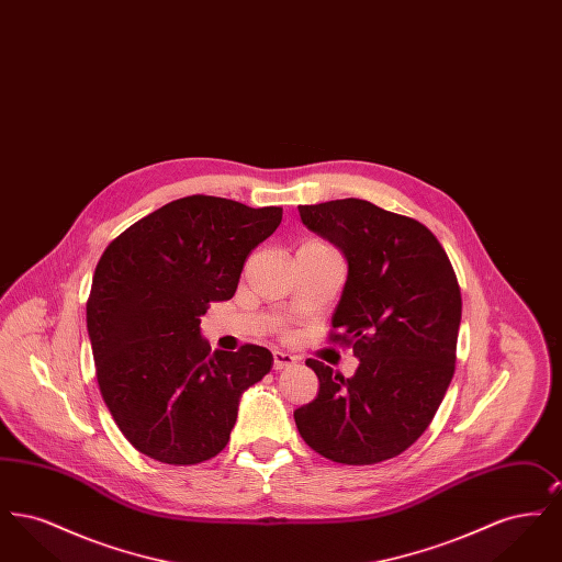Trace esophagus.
I'll return each instance as SVG.
<instances>
[{"instance_id":"1","label":"esophagus","mask_w":562,"mask_h":562,"mask_svg":"<svg viewBox=\"0 0 562 562\" xmlns=\"http://www.w3.org/2000/svg\"><path fill=\"white\" fill-rule=\"evenodd\" d=\"M293 364H296V356L289 353V351H280V349L273 351V369H276V371L289 369V367H293Z\"/></svg>"}]
</instances>
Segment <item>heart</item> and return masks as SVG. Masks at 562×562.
<instances>
[{
	"label": "heart",
	"instance_id": "b5f03b06",
	"mask_svg": "<svg viewBox=\"0 0 562 562\" xmlns=\"http://www.w3.org/2000/svg\"><path fill=\"white\" fill-rule=\"evenodd\" d=\"M307 246H314V248H330L328 244H324V241H305Z\"/></svg>",
	"mask_w": 562,
	"mask_h": 562
}]
</instances>
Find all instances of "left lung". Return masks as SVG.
I'll return each instance as SVG.
<instances>
[{"mask_svg":"<svg viewBox=\"0 0 562 562\" xmlns=\"http://www.w3.org/2000/svg\"><path fill=\"white\" fill-rule=\"evenodd\" d=\"M301 221L348 259L330 344L353 349V376L321 360L305 364L321 390L294 424L322 457L371 465L404 453L428 429L457 360L461 291L428 227L367 200L299 206Z\"/></svg>","mask_w":562,"mask_h":562,"instance_id":"1","label":"left lung"}]
</instances>
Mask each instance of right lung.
<instances>
[{"label": "right lung", "mask_w": 562, "mask_h": 562, "mask_svg": "<svg viewBox=\"0 0 562 562\" xmlns=\"http://www.w3.org/2000/svg\"><path fill=\"white\" fill-rule=\"evenodd\" d=\"M280 221V206L198 193L143 216L101 255L86 324L103 401L138 453L193 465L229 442L241 392L273 358L252 344L211 353L200 316L234 296Z\"/></svg>", "instance_id": "obj_1"}]
</instances>
